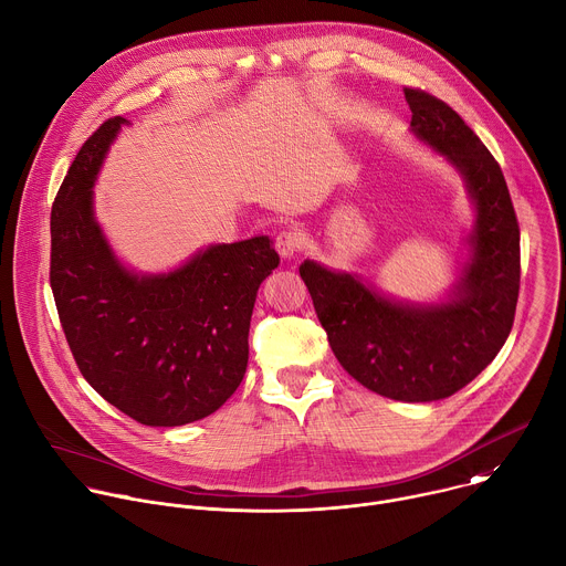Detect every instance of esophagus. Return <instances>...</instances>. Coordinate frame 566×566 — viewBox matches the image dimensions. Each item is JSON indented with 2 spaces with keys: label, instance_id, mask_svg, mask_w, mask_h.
Masks as SVG:
<instances>
[{
  "label": "esophagus",
  "instance_id": "obj_1",
  "mask_svg": "<svg viewBox=\"0 0 566 566\" xmlns=\"http://www.w3.org/2000/svg\"><path fill=\"white\" fill-rule=\"evenodd\" d=\"M304 244V238L300 231L295 229H289V231H282L277 238H275V249L277 253L284 258V260H291L297 255V251L302 249Z\"/></svg>",
  "mask_w": 566,
  "mask_h": 566
}]
</instances>
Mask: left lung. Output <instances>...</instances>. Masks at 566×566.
<instances>
[{
    "mask_svg": "<svg viewBox=\"0 0 566 566\" xmlns=\"http://www.w3.org/2000/svg\"><path fill=\"white\" fill-rule=\"evenodd\" d=\"M409 133L464 181L473 224L451 289L431 302L385 293L357 273L300 264L337 361L378 396L436 402L453 396L504 346L520 291V229L504 175L464 119L438 97L405 88Z\"/></svg>",
    "mask_w": 566,
    "mask_h": 566,
    "instance_id": "8db88e82",
    "label": "left lung"
}]
</instances>
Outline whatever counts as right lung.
I'll list each match as a JSON object with an SVG mask.
<instances>
[{
    "mask_svg": "<svg viewBox=\"0 0 566 566\" xmlns=\"http://www.w3.org/2000/svg\"><path fill=\"white\" fill-rule=\"evenodd\" d=\"M124 117L80 148L51 211V289L86 382L146 427L216 413L249 364L260 284L277 269L269 235L209 244L181 264L144 273L124 264L95 218L93 186Z\"/></svg>",
    "mask_w": 566,
    "mask_h": 566,
    "instance_id": "1",
    "label": "right lung"
}]
</instances>
